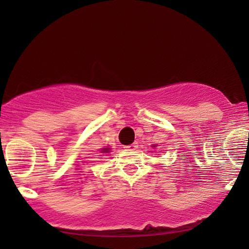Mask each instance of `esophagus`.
I'll list each match as a JSON object with an SVG mask.
<instances>
[{
    "mask_svg": "<svg viewBox=\"0 0 249 249\" xmlns=\"http://www.w3.org/2000/svg\"><path fill=\"white\" fill-rule=\"evenodd\" d=\"M137 147H138L137 142H134V144H130V145H128V146H124V148H125V149H129V151H134V149H136Z\"/></svg>",
    "mask_w": 249,
    "mask_h": 249,
    "instance_id": "34e87169",
    "label": "esophagus"
}]
</instances>
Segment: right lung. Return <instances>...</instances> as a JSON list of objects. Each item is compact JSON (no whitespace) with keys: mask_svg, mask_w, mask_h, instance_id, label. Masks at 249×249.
<instances>
[{"mask_svg":"<svg viewBox=\"0 0 249 249\" xmlns=\"http://www.w3.org/2000/svg\"><path fill=\"white\" fill-rule=\"evenodd\" d=\"M108 149L110 148H103L102 149V153H108Z\"/></svg>","mask_w":249,"mask_h":249,"instance_id":"add662e5","label":"right lung"}]
</instances>
